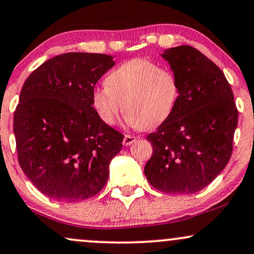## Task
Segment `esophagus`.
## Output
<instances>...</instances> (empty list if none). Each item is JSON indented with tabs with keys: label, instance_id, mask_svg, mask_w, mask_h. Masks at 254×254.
<instances>
[{
	"label": "esophagus",
	"instance_id": "1",
	"mask_svg": "<svg viewBox=\"0 0 254 254\" xmlns=\"http://www.w3.org/2000/svg\"><path fill=\"white\" fill-rule=\"evenodd\" d=\"M137 139L136 136L133 135H125L124 136V139H123V144L125 147H127V145H131Z\"/></svg>",
	"mask_w": 254,
	"mask_h": 254
}]
</instances>
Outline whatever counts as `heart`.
<instances>
[{
	"mask_svg": "<svg viewBox=\"0 0 254 254\" xmlns=\"http://www.w3.org/2000/svg\"><path fill=\"white\" fill-rule=\"evenodd\" d=\"M105 83L106 87L94 89L92 104L107 125L117 123L124 110L131 127H157L170 117L179 97L177 75L143 58L121 64L107 75Z\"/></svg>",
	"mask_w": 254,
	"mask_h": 254,
	"instance_id": "heart-1",
	"label": "heart"
}]
</instances>
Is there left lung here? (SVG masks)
I'll list each match as a JSON object with an SVG mask.
<instances>
[{
    "mask_svg": "<svg viewBox=\"0 0 254 254\" xmlns=\"http://www.w3.org/2000/svg\"><path fill=\"white\" fill-rule=\"evenodd\" d=\"M162 57L177 75L179 97L170 117L147 136L153 155L144 174L156 190L191 194L228 164L238 109L222 70L197 49L180 45Z\"/></svg>",
    "mask_w": 254,
    "mask_h": 254,
    "instance_id": "1",
    "label": "left lung"
}]
</instances>
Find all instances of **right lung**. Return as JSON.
<instances>
[{
	"mask_svg": "<svg viewBox=\"0 0 254 254\" xmlns=\"http://www.w3.org/2000/svg\"><path fill=\"white\" fill-rule=\"evenodd\" d=\"M115 65L112 56L68 52L26 78L14 111L20 167L45 196L77 202L103 190L124 135L93 107L95 83Z\"/></svg>",
	"mask_w": 254,
	"mask_h": 254,
	"instance_id": "obj_1",
	"label": "right lung"
}]
</instances>
